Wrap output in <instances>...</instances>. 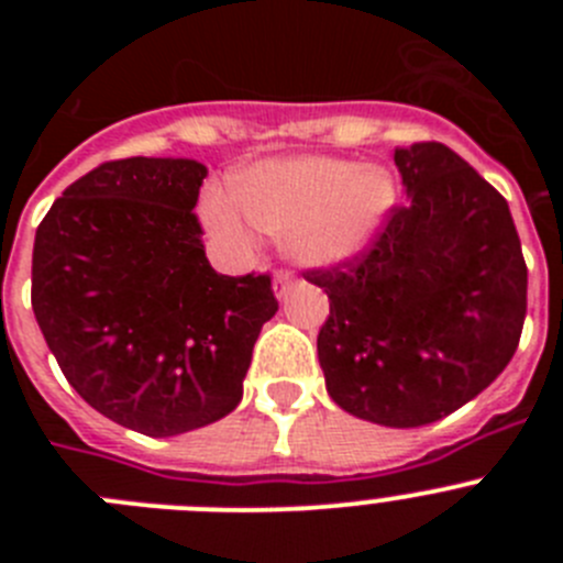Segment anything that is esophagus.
I'll list each match as a JSON object with an SVG mask.
<instances>
[{
  "mask_svg": "<svg viewBox=\"0 0 563 563\" xmlns=\"http://www.w3.org/2000/svg\"><path fill=\"white\" fill-rule=\"evenodd\" d=\"M292 285V276L287 271H278L276 278H273V292H276V298H285L287 290H290Z\"/></svg>",
  "mask_w": 563,
  "mask_h": 563,
  "instance_id": "esophagus-1",
  "label": "esophagus"
}]
</instances>
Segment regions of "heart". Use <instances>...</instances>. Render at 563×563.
Returning a JSON list of instances; mask_svg holds the SVG:
<instances>
[{"instance_id":"1","label":"heart","mask_w":563,"mask_h":563,"mask_svg":"<svg viewBox=\"0 0 563 563\" xmlns=\"http://www.w3.org/2000/svg\"><path fill=\"white\" fill-rule=\"evenodd\" d=\"M397 197L391 174L341 157H278L239 172L231 199L211 194L206 222L217 236L245 245L251 225L285 239V251L310 267L338 265L361 251Z\"/></svg>"}]
</instances>
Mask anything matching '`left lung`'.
Returning <instances> with one entry per match:
<instances>
[{"instance_id": "1", "label": "left lung", "mask_w": 563, "mask_h": 563, "mask_svg": "<svg viewBox=\"0 0 563 563\" xmlns=\"http://www.w3.org/2000/svg\"><path fill=\"white\" fill-rule=\"evenodd\" d=\"M406 202L369 247L305 278L330 296L318 332L327 391L361 420L415 429L501 375L527 316L507 200L442 143L395 148Z\"/></svg>"}]
</instances>
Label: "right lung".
Listing matches in <instances>:
<instances>
[{
  "label": "right lung",
  "instance_id": "obj_1",
  "mask_svg": "<svg viewBox=\"0 0 563 563\" xmlns=\"http://www.w3.org/2000/svg\"><path fill=\"white\" fill-rule=\"evenodd\" d=\"M206 174L183 157L101 163L53 202L33 245V312L64 377L146 437L231 415L278 310L267 273L208 265L194 213Z\"/></svg>",
  "mask_w": 563,
  "mask_h": 563
}]
</instances>
